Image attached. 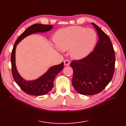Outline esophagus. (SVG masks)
<instances>
[{"instance_id":"esophagus-1","label":"esophagus","mask_w":126,"mask_h":126,"mask_svg":"<svg viewBox=\"0 0 126 126\" xmlns=\"http://www.w3.org/2000/svg\"><path fill=\"white\" fill-rule=\"evenodd\" d=\"M70 63V62L69 60L66 59L64 60V64L65 66H69Z\"/></svg>"}]
</instances>
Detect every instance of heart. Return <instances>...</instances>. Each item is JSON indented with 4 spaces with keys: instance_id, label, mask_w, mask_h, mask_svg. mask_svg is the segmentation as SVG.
<instances>
[{
    "instance_id": "obj_1",
    "label": "heart",
    "mask_w": 126,
    "mask_h": 126,
    "mask_svg": "<svg viewBox=\"0 0 126 126\" xmlns=\"http://www.w3.org/2000/svg\"><path fill=\"white\" fill-rule=\"evenodd\" d=\"M97 39L92 29L80 26H71L57 31L54 36L57 47L61 50L70 49V55L75 59H81L92 51Z\"/></svg>"
}]
</instances>
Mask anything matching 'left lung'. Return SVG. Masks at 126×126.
I'll use <instances>...</instances> for the list:
<instances>
[{
    "instance_id": "1",
    "label": "left lung",
    "mask_w": 126,
    "mask_h": 126,
    "mask_svg": "<svg viewBox=\"0 0 126 126\" xmlns=\"http://www.w3.org/2000/svg\"><path fill=\"white\" fill-rule=\"evenodd\" d=\"M99 40L94 51L85 58L73 60L72 86L78 93L91 96L100 93L111 80L115 72V54L107 34L94 23Z\"/></svg>"
}]
</instances>
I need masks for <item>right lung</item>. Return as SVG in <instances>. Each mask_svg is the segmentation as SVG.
Returning a JSON list of instances; mask_svg holds the SVG:
<instances>
[{"label":"right lung","instance_id":"right-lung-1","mask_svg":"<svg viewBox=\"0 0 126 126\" xmlns=\"http://www.w3.org/2000/svg\"><path fill=\"white\" fill-rule=\"evenodd\" d=\"M52 28L51 25L35 24L27 29L19 36L14 46L11 55V72L15 82L25 93L32 96H41L47 94L54 87V81L56 76L63 68V63L54 66L40 78L33 81H26L18 74L15 64V51L16 46L24 38L36 32H46Z\"/></svg>","mask_w":126,"mask_h":126}]
</instances>
